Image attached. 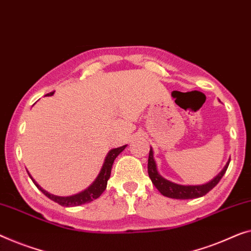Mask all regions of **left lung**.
I'll use <instances>...</instances> for the list:
<instances>
[{
    "instance_id": "obj_1",
    "label": "left lung",
    "mask_w": 251,
    "mask_h": 251,
    "mask_svg": "<svg viewBox=\"0 0 251 251\" xmlns=\"http://www.w3.org/2000/svg\"><path fill=\"white\" fill-rule=\"evenodd\" d=\"M229 162L226 164V167L223 168V170L216 177L211 180L207 184L200 185V186H182L177 185L175 182H171L167 179L162 178L161 176L158 174L156 170V164L154 159H153V151L152 149H150L149 153V162H148V173L149 177L151 178L152 184L156 187V189L162 194L163 196L176 198V200H192V198L201 197L209 192V190L214 188V187L219 184V181L221 180L223 175L226 174V171L229 167Z\"/></svg>"
}]
</instances>
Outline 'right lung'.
<instances>
[{
	"instance_id": "1",
	"label": "right lung",
	"mask_w": 251,
	"mask_h": 251,
	"mask_svg": "<svg viewBox=\"0 0 251 251\" xmlns=\"http://www.w3.org/2000/svg\"><path fill=\"white\" fill-rule=\"evenodd\" d=\"M53 93L54 92L48 93V96H51ZM125 148H126V145H124V147L111 150V151L107 154L106 159H104V162H103V166L101 168V171H100V174L98 175V177H97L96 180L93 181V184L90 186L89 188L83 190V192L76 194V195L67 196V197H59V196L51 195V194L47 193L46 190H44L38 184H36V181L31 178V176L29 175V177L32 179L33 184L37 186V188L42 190L44 195H46L48 198H50L51 201H56V203L62 205V206L70 207V206H77V205H82L84 203H90V201H92L93 200H97V198H98L104 192V189H106V187H107L108 179H109V177H110L111 167H113V163L115 161V159L117 158V155Z\"/></svg>"
}]
</instances>
